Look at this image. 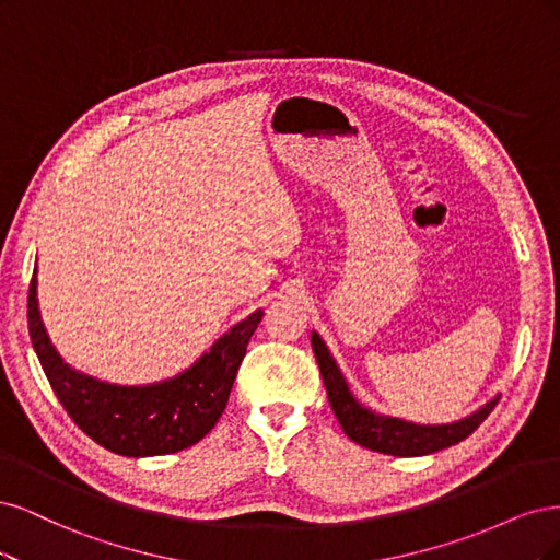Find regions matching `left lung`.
<instances>
[{"instance_id":"1","label":"left lung","mask_w":560,"mask_h":560,"mask_svg":"<svg viewBox=\"0 0 560 560\" xmlns=\"http://www.w3.org/2000/svg\"><path fill=\"white\" fill-rule=\"evenodd\" d=\"M312 349L318 360L323 384L328 390V400L335 411V417L347 435L370 451H378V454L388 456H425L435 454L440 448H446L451 444H458L465 438H470L472 432L489 417L493 407L498 405V398L489 405H483L472 417H467L458 423L448 425H417L398 419L378 417L370 409L360 407L345 382V376L337 370L332 355L328 353V347L323 345V339L312 332Z\"/></svg>"}]
</instances>
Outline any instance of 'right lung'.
<instances>
[{
	"instance_id": "add662e5",
	"label": "right lung",
	"mask_w": 560,
	"mask_h": 560,
	"mask_svg": "<svg viewBox=\"0 0 560 560\" xmlns=\"http://www.w3.org/2000/svg\"><path fill=\"white\" fill-rule=\"evenodd\" d=\"M260 320L262 312H256L237 323L190 370L170 382L128 388L102 384L65 365L44 330L34 277L27 295L32 347L60 405L90 440L132 458L176 454L207 435L221 419Z\"/></svg>"
}]
</instances>
